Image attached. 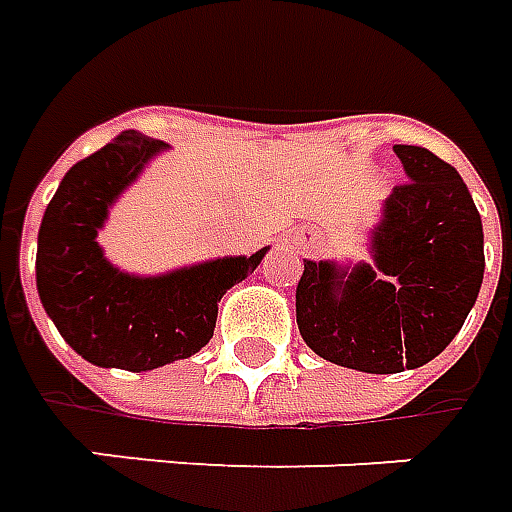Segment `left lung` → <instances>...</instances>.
I'll use <instances>...</instances> for the list:
<instances>
[{"instance_id": "1", "label": "left lung", "mask_w": 512, "mask_h": 512, "mask_svg": "<svg viewBox=\"0 0 512 512\" xmlns=\"http://www.w3.org/2000/svg\"><path fill=\"white\" fill-rule=\"evenodd\" d=\"M406 179L373 229V266L305 260L297 325L316 356L358 373L429 364L460 333L485 274L482 218L460 173L395 145Z\"/></svg>"}]
</instances>
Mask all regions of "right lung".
<instances>
[{
    "label": "right lung",
    "mask_w": 512,
    "mask_h": 512,
    "mask_svg": "<svg viewBox=\"0 0 512 512\" xmlns=\"http://www.w3.org/2000/svg\"><path fill=\"white\" fill-rule=\"evenodd\" d=\"M168 145L137 131L66 173L38 229L36 285L66 344L97 367L145 373L198 353L212 339L218 302L246 280L266 249L221 257L159 277L114 269L97 246L109 207Z\"/></svg>",
    "instance_id": "obj_1"
}]
</instances>
